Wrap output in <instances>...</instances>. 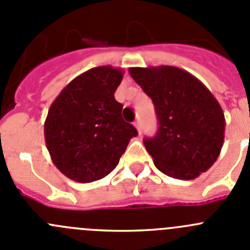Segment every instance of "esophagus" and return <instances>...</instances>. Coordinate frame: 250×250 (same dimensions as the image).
<instances>
[{"label": "esophagus", "mask_w": 250, "mask_h": 250, "mask_svg": "<svg viewBox=\"0 0 250 250\" xmlns=\"http://www.w3.org/2000/svg\"><path fill=\"white\" fill-rule=\"evenodd\" d=\"M134 127L137 128L138 132L140 133V122H139V121H135V122H134Z\"/></svg>", "instance_id": "esophagus-1"}]
</instances>
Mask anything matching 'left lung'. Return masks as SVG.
<instances>
[{"mask_svg":"<svg viewBox=\"0 0 250 250\" xmlns=\"http://www.w3.org/2000/svg\"><path fill=\"white\" fill-rule=\"evenodd\" d=\"M151 98L159 120L144 145L155 166L177 179H194L219 157L225 139V115L219 101L193 74L172 66L129 68Z\"/></svg>","mask_w":250,"mask_h":250,"instance_id":"8db88e82","label":"left lung"}]
</instances>
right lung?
Returning <instances> with one entry per match:
<instances>
[{
	"label": "right lung",
	"instance_id": "right-lung-1",
	"mask_svg": "<svg viewBox=\"0 0 250 250\" xmlns=\"http://www.w3.org/2000/svg\"><path fill=\"white\" fill-rule=\"evenodd\" d=\"M120 68L100 66L74 78L48 108L43 133L55 166L69 179L89 183L116 168L137 129L122 118L115 91Z\"/></svg>",
	"mask_w": 250,
	"mask_h": 250
}]
</instances>
